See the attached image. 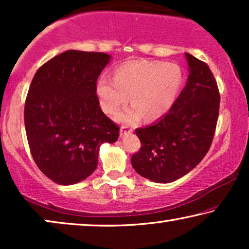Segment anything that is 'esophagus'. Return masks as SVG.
Instances as JSON below:
<instances>
[{
    "instance_id": "obj_1",
    "label": "esophagus",
    "mask_w": 249,
    "mask_h": 249,
    "mask_svg": "<svg viewBox=\"0 0 249 249\" xmlns=\"http://www.w3.org/2000/svg\"><path fill=\"white\" fill-rule=\"evenodd\" d=\"M130 131H131V129H129L128 125H122V127L120 128V136L121 137H124V136L129 134Z\"/></svg>"
}]
</instances>
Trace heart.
<instances>
[{
    "label": "heart",
    "mask_w": 249,
    "mask_h": 249,
    "mask_svg": "<svg viewBox=\"0 0 249 249\" xmlns=\"http://www.w3.org/2000/svg\"><path fill=\"white\" fill-rule=\"evenodd\" d=\"M181 68L173 62L131 61L115 68L113 80L98 78L95 85L98 103L105 113L114 115L130 98L132 107L118 115L121 122L146 120L164 115L175 104L182 85Z\"/></svg>",
    "instance_id": "obj_1"
}]
</instances>
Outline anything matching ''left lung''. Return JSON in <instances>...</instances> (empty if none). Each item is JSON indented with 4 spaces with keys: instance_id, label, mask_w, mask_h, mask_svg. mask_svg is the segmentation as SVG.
Returning <instances> with one entry per match:
<instances>
[{
    "instance_id": "left-lung-1",
    "label": "left lung",
    "mask_w": 249,
    "mask_h": 249,
    "mask_svg": "<svg viewBox=\"0 0 249 249\" xmlns=\"http://www.w3.org/2000/svg\"><path fill=\"white\" fill-rule=\"evenodd\" d=\"M188 78L166 114L136 129L142 147L131 158L135 171L154 182L181 178L202 161L212 144L220 94L209 66L185 53Z\"/></svg>"
}]
</instances>
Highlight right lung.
Wrapping results in <instances>:
<instances>
[{
  "instance_id": "obj_1",
  "label": "right lung",
  "mask_w": 249,
  "mask_h": 249,
  "mask_svg": "<svg viewBox=\"0 0 249 249\" xmlns=\"http://www.w3.org/2000/svg\"><path fill=\"white\" fill-rule=\"evenodd\" d=\"M111 55L66 51L37 70L25 104V127L33 159L52 181L69 186L97 168L104 142L119 127L100 107L95 85Z\"/></svg>"
}]
</instances>
